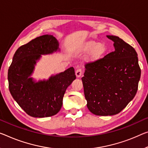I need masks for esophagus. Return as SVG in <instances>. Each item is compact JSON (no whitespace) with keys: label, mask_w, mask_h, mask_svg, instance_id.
<instances>
[{"label":"esophagus","mask_w":148,"mask_h":148,"mask_svg":"<svg viewBox=\"0 0 148 148\" xmlns=\"http://www.w3.org/2000/svg\"><path fill=\"white\" fill-rule=\"evenodd\" d=\"M75 75H76V77H78V78H79V77H80L81 76V75H82L81 69H80V68L77 69L76 70V71H75Z\"/></svg>","instance_id":"34e87169"}]
</instances>
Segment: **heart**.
Returning <instances> with one entry per match:
<instances>
[{
    "instance_id": "heart-1",
    "label": "heart",
    "mask_w": 148,
    "mask_h": 148,
    "mask_svg": "<svg viewBox=\"0 0 148 148\" xmlns=\"http://www.w3.org/2000/svg\"><path fill=\"white\" fill-rule=\"evenodd\" d=\"M84 51L85 53L91 52L90 60L92 61H97L100 60L103 56L106 51V47L101 43L97 44L95 42H90L84 48Z\"/></svg>"
}]
</instances>
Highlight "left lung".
Returning <instances> with one entry per match:
<instances>
[{
	"label": "left lung",
	"instance_id": "1",
	"mask_svg": "<svg viewBox=\"0 0 148 148\" xmlns=\"http://www.w3.org/2000/svg\"><path fill=\"white\" fill-rule=\"evenodd\" d=\"M106 37L114 42V51L86 63L81 79L87 108L98 116L121 112L135 97L141 76L134 48L118 36Z\"/></svg>",
	"mask_w": 148,
	"mask_h": 148
}]
</instances>
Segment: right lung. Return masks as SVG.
I'll return each mask as SVG.
<instances>
[{
  "label": "right lung",
  "mask_w": 148,
  "mask_h": 148,
  "mask_svg": "<svg viewBox=\"0 0 148 148\" xmlns=\"http://www.w3.org/2000/svg\"><path fill=\"white\" fill-rule=\"evenodd\" d=\"M59 49V42L52 35H44L20 46L14 55L8 72V88L18 105L35 118L56 114L62 106L67 88L76 79L74 68L36 82L30 77L41 55Z\"/></svg>",
  "instance_id": "add662e5"
}]
</instances>
